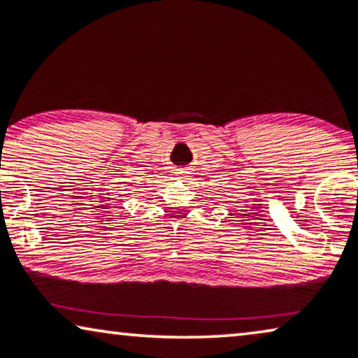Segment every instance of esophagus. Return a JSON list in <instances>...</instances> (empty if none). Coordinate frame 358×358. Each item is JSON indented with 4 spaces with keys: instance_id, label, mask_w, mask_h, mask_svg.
<instances>
[{
    "instance_id": "obj_1",
    "label": "esophagus",
    "mask_w": 358,
    "mask_h": 358,
    "mask_svg": "<svg viewBox=\"0 0 358 358\" xmlns=\"http://www.w3.org/2000/svg\"><path fill=\"white\" fill-rule=\"evenodd\" d=\"M177 177L183 180V178L188 177V172H185V170H178V172H177Z\"/></svg>"
}]
</instances>
